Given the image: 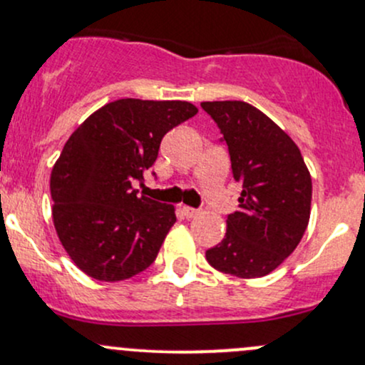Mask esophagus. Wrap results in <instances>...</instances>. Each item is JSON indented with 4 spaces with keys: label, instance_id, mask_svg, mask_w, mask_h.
Wrapping results in <instances>:
<instances>
[{
    "label": "esophagus",
    "instance_id": "esophagus-1",
    "mask_svg": "<svg viewBox=\"0 0 365 365\" xmlns=\"http://www.w3.org/2000/svg\"><path fill=\"white\" fill-rule=\"evenodd\" d=\"M183 213H185L187 218H195L201 211L195 210V207H189V206H183Z\"/></svg>",
    "mask_w": 365,
    "mask_h": 365
}]
</instances>
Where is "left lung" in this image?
<instances>
[{"label": "left lung", "mask_w": 365, "mask_h": 365, "mask_svg": "<svg viewBox=\"0 0 365 365\" xmlns=\"http://www.w3.org/2000/svg\"><path fill=\"white\" fill-rule=\"evenodd\" d=\"M230 155L242 192L227 234L206 251L210 265L241 279L275 270L305 234L312 178L296 143L262 110L239 100L202 102Z\"/></svg>", "instance_id": "1"}]
</instances>
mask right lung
I'll return each instance as SVG.
<instances>
[{
  "instance_id": "add662e5",
  "label": "right lung",
  "mask_w": 365,
  "mask_h": 365,
  "mask_svg": "<svg viewBox=\"0 0 365 365\" xmlns=\"http://www.w3.org/2000/svg\"><path fill=\"white\" fill-rule=\"evenodd\" d=\"M195 114L197 107L182 100L121 98L67 140L50 178L53 223L86 275L115 282L154 263L175 207L138 195L135 183L143 185L164 135Z\"/></svg>"
}]
</instances>
